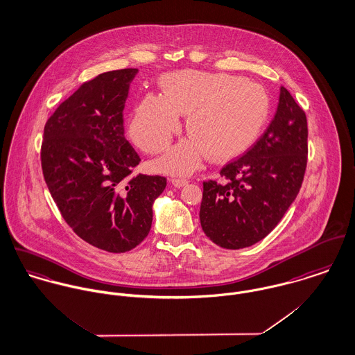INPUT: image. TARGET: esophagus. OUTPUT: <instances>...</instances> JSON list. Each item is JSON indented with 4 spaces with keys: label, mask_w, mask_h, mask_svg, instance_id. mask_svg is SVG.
Here are the masks:
<instances>
[{
    "label": "esophagus",
    "mask_w": 355,
    "mask_h": 355,
    "mask_svg": "<svg viewBox=\"0 0 355 355\" xmlns=\"http://www.w3.org/2000/svg\"><path fill=\"white\" fill-rule=\"evenodd\" d=\"M171 184H173L175 188H182V187H185V185L188 184V181L184 180V178H173V180H171Z\"/></svg>",
    "instance_id": "esophagus-1"
}]
</instances>
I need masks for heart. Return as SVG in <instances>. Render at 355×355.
<instances>
[{"instance_id": "heart-1", "label": "heart", "mask_w": 355, "mask_h": 355, "mask_svg": "<svg viewBox=\"0 0 355 355\" xmlns=\"http://www.w3.org/2000/svg\"><path fill=\"white\" fill-rule=\"evenodd\" d=\"M163 95L148 94L136 106L129 125L132 140L141 150L163 151L188 114L191 137L158 159L170 174H188L208 154L212 159L236 157L261 133L270 114V99L261 85L236 76L182 71L162 80Z\"/></svg>"}]
</instances>
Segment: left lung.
<instances>
[{
    "mask_svg": "<svg viewBox=\"0 0 355 355\" xmlns=\"http://www.w3.org/2000/svg\"><path fill=\"white\" fill-rule=\"evenodd\" d=\"M306 155V116L280 87L275 117L261 139L220 170L223 184H202L205 236L225 249L248 248L268 236L300 192Z\"/></svg>",
    "mask_w": 355,
    "mask_h": 355,
    "instance_id": "8db88e82",
    "label": "left lung"
}]
</instances>
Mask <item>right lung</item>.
<instances>
[{"label": "right lung", "instance_id": "obj_1", "mask_svg": "<svg viewBox=\"0 0 355 355\" xmlns=\"http://www.w3.org/2000/svg\"><path fill=\"white\" fill-rule=\"evenodd\" d=\"M139 69L101 73L62 102L44 125L43 177L61 215L85 242L110 253L148 236L166 178L139 174L123 135V107Z\"/></svg>", "mask_w": 355, "mask_h": 355}]
</instances>
